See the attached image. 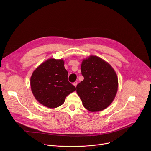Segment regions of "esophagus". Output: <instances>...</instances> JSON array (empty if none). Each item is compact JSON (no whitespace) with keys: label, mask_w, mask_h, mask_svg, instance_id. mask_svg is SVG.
<instances>
[{"label":"esophagus","mask_w":151,"mask_h":151,"mask_svg":"<svg viewBox=\"0 0 151 151\" xmlns=\"http://www.w3.org/2000/svg\"><path fill=\"white\" fill-rule=\"evenodd\" d=\"M73 85L75 86V87H76V85H77V84H78V82H76V81H75V82H73Z\"/></svg>","instance_id":"obj_1"}]
</instances>
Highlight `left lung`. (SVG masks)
<instances>
[{
    "label": "left lung",
    "mask_w": 151,
    "mask_h": 151,
    "mask_svg": "<svg viewBox=\"0 0 151 151\" xmlns=\"http://www.w3.org/2000/svg\"><path fill=\"white\" fill-rule=\"evenodd\" d=\"M81 73L84 79L76 86L83 106L90 112L107 108L114 100L118 87L116 72L110 64L94 55L83 60Z\"/></svg>",
    "instance_id": "8db88e82"
}]
</instances>
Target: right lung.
I'll return each instance as SVG.
<instances>
[{
    "mask_svg": "<svg viewBox=\"0 0 151 151\" xmlns=\"http://www.w3.org/2000/svg\"><path fill=\"white\" fill-rule=\"evenodd\" d=\"M68 72L62 59L50 58L42 63L30 78L32 91L40 104L49 108L62 105L76 87L68 79Z\"/></svg>",
    "mask_w": 151,
    "mask_h": 151,
    "instance_id": "obj_1",
    "label": "right lung"
}]
</instances>
